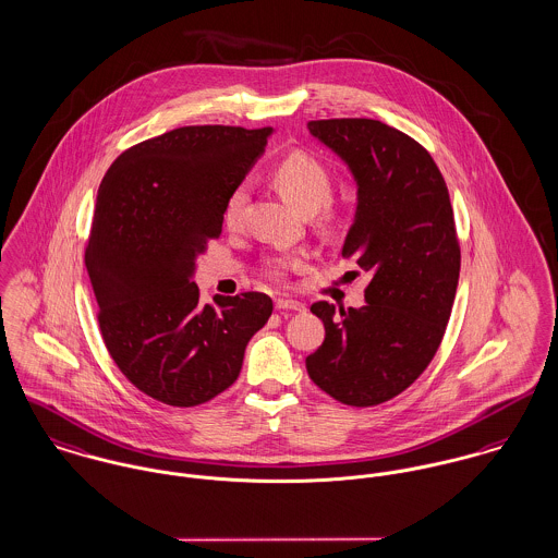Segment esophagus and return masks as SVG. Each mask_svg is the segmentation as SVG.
<instances>
[{"label":"esophagus","instance_id":"1","mask_svg":"<svg viewBox=\"0 0 558 558\" xmlns=\"http://www.w3.org/2000/svg\"><path fill=\"white\" fill-rule=\"evenodd\" d=\"M278 310H293V312H305V303L298 300H276Z\"/></svg>","mask_w":558,"mask_h":558}]
</instances>
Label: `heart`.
Instances as JSON below:
<instances>
[{"mask_svg": "<svg viewBox=\"0 0 558 558\" xmlns=\"http://www.w3.org/2000/svg\"><path fill=\"white\" fill-rule=\"evenodd\" d=\"M274 182L280 195L305 215H314L316 210L327 206L333 193V178L329 168L307 153H291L289 157H284L274 168ZM246 197H248V189L244 182L233 186L231 193L227 195L222 215L229 225L240 220ZM293 265H295V258H271L267 263V274L276 280H282Z\"/></svg>", "mask_w": 558, "mask_h": 558, "instance_id": "1", "label": "heart"}]
</instances>
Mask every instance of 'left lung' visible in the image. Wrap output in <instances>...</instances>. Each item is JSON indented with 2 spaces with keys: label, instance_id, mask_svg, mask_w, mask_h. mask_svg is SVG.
I'll use <instances>...</instances> for the list:
<instances>
[{
  "label": "left lung",
  "instance_id": "obj_1",
  "mask_svg": "<svg viewBox=\"0 0 558 558\" xmlns=\"http://www.w3.org/2000/svg\"><path fill=\"white\" fill-rule=\"evenodd\" d=\"M356 182L342 255L369 274L365 305L310 310L325 342L305 359L312 383L354 408L385 403L435 356L457 295L461 248L448 186L429 153L374 119L310 121Z\"/></svg>",
  "mask_w": 558,
  "mask_h": 558
}]
</instances>
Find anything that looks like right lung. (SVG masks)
Listing matches in <instances>:
<instances>
[{
    "mask_svg": "<svg viewBox=\"0 0 558 558\" xmlns=\"http://www.w3.org/2000/svg\"><path fill=\"white\" fill-rule=\"evenodd\" d=\"M271 129L199 125L125 150L104 175L85 265L106 348L148 397L193 408L240 376L244 350L271 316L263 293L202 303L195 260L222 231V210Z\"/></svg>",
    "mask_w": 558,
    "mask_h": 558,
    "instance_id": "1",
    "label": "right lung"
}]
</instances>
